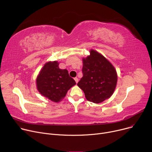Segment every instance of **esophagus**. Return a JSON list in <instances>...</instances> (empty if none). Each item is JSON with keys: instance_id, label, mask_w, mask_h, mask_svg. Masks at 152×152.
<instances>
[{"instance_id": "1", "label": "esophagus", "mask_w": 152, "mask_h": 152, "mask_svg": "<svg viewBox=\"0 0 152 152\" xmlns=\"http://www.w3.org/2000/svg\"><path fill=\"white\" fill-rule=\"evenodd\" d=\"M75 79V81H76V83H78L79 79H78V78H77V77H75V79Z\"/></svg>"}]
</instances>
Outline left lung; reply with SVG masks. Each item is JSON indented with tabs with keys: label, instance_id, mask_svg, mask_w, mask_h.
Here are the masks:
<instances>
[{
	"label": "left lung",
	"instance_id": "left-lung-1",
	"mask_svg": "<svg viewBox=\"0 0 152 152\" xmlns=\"http://www.w3.org/2000/svg\"><path fill=\"white\" fill-rule=\"evenodd\" d=\"M83 76L77 83L87 100L99 103L113 95L118 81L116 70L103 55L91 49L83 58Z\"/></svg>",
	"mask_w": 152,
	"mask_h": 152
}]
</instances>
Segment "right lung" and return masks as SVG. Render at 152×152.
Listing matches in <instances>:
<instances>
[{
    "instance_id": "obj_1",
    "label": "right lung",
    "mask_w": 152,
    "mask_h": 152,
    "mask_svg": "<svg viewBox=\"0 0 152 152\" xmlns=\"http://www.w3.org/2000/svg\"><path fill=\"white\" fill-rule=\"evenodd\" d=\"M57 61L45 63L36 78V87L42 96L53 102H59L66 96L68 91L76 84L67 69L59 68Z\"/></svg>"
}]
</instances>
